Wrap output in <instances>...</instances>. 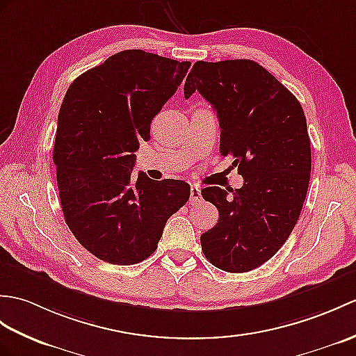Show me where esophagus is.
<instances>
[{"label":"esophagus","instance_id":"esophagus-1","mask_svg":"<svg viewBox=\"0 0 356 356\" xmlns=\"http://www.w3.org/2000/svg\"><path fill=\"white\" fill-rule=\"evenodd\" d=\"M189 200H191V203H197V202L202 200V189H200V186L191 185V198H189Z\"/></svg>","mask_w":356,"mask_h":356}]
</instances>
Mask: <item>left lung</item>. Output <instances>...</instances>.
I'll return each mask as SVG.
<instances>
[{
    "label": "left lung",
    "mask_w": 356,
    "mask_h": 356,
    "mask_svg": "<svg viewBox=\"0 0 356 356\" xmlns=\"http://www.w3.org/2000/svg\"><path fill=\"white\" fill-rule=\"evenodd\" d=\"M200 92L217 111L220 152L234 156L239 189L208 186L218 222L200 236L212 266L245 273L267 262L299 220L311 176V140L300 103L249 59L195 62L184 94Z\"/></svg>",
    "instance_id": "1"
}]
</instances>
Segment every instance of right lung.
Returning a JSON list of instances; mask_svg holds the SVG:
<instances>
[{"label":"right lung","instance_id":"add662e5","mask_svg":"<svg viewBox=\"0 0 356 356\" xmlns=\"http://www.w3.org/2000/svg\"><path fill=\"white\" fill-rule=\"evenodd\" d=\"M191 62L143 49L111 56L72 81L57 121L53 161L63 217L98 259L134 266L156 249L191 188L184 180L131 176L140 140L175 95Z\"/></svg>","mask_w":356,"mask_h":356}]
</instances>
